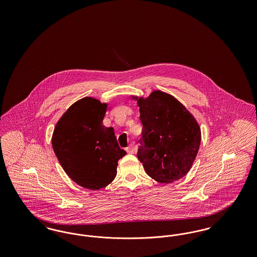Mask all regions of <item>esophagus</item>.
Wrapping results in <instances>:
<instances>
[{"instance_id": "obj_1", "label": "esophagus", "mask_w": 257, "mask_h": 257, "mask_svg": "<svg viewBox=\"0 0 257 257\" xmlns=\"http://www.w3.org/2000/svg\"><path fill=\"white\" fill-rule=\"evenodd\" d=\"M126 151L128 154H134L136 153V148L133 145H130L129 147H126Z\"/></svg>"}]
</instances>
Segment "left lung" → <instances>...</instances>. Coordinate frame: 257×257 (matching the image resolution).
<instances>
[{"instance_id":"8db88e82","label":"left lung","mask_w":257,"mask_h":257,"mask_svg":"<svg viewBox=\"0 0 257 257\" xmlns=\"http://www.w3.org/2000/svg\"><path fill=\"white\" fill-rule=\"evenodd\" d=\"M143 124L138 159L159 183H171L190 171L200 145V128L183 105L163 91L138 100Z\"/></svg>"}]
</instances>
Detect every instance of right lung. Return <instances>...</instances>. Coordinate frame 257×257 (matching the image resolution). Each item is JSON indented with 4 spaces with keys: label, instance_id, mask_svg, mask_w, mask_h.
I'll return each mask as SVG.
<instances>
[{
    "label": "right lung",
    "instance_id": "obj_1",
    "mask_svg": "<svg viewBox=\"0 0 257 257\" xmlns=\"http://www.w3.org/2000/svg\"><path fill=\"white\" fill-rule=\"evenodd\" d=\"M107 105L91 97L76 103L61 116L53 133L52 145L62 169L74 182L99 190L114 179L118 160L126 154L112 127L103 119Z\"/></svg>",
    "mask_w": 257,
    "mask_h": 257
}]
</instances>
